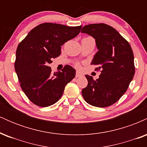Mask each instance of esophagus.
I'll return each mask as SVG.
<instances>
[{"instance_id": "obj_1", "label": "esophagus", "mask_w": 147, "mask_h": 147, "mask_svg": "<svg viewBox=\"0 0 147 147\" xmlns=\"http://www.w3.org/2000/svg\"><path fill=\"white\" fill-rule=\"evenodd\" d=\"M82 76V74H80V73H79V72H77V73H76V75H75V77H81Z\"/></svg>"}]
</instances>
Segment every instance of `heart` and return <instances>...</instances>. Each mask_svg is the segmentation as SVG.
I'll use <instances>...</instances> for the list:
<instances>
[{"instance_id":"heart-1","label":"heart","mask_w":147,"mask_h":147,"mask_svg":"<svg viewBox=\"0 0 147 147\" xmlns=\"http://www.w3.org/2000/svg\"><path fill=\"white\" fill-rule=\"evenodd\" d=\"M75 66H76V68H79V67H80V65H79V64L78 63H77L75 64Z\"/></svg>"}]
</instances>
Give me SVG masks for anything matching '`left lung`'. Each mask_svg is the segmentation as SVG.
I'll return each mask as SVG.
<instances>
[{"label":"left lung","instance_id":"1","mask_svg":"<svg viewBox=\"0 0 147 147\" xmlns=\"http://www.w3.org/2000/svg\"><path fill=\"white\" fill-rule=\"evenodd\" d=\"M81 32L95 39L98 51L91 65L102 73L94 80L86 75L88 86L82 89L85 101L96 107H107L117 102L125 93L135 74L131 47L115 29L104 23L85 25Z\"/></svg>","mask_w":147,"mask_h":147}]
</instances>
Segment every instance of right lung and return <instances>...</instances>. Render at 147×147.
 <instances>
[{
    "mask_svg": "<svg viewBox=\"0 0 147 147\" xmlns=\"http://www.w3.org/2000/svg\"><path fill=\"white\" fill-rule=\"evenodd\" d=\"M82 27L41 23L18 44L15 71L22 90L35 105L47 107L55 104L66 84L75 78V70L70 65L53 74L48 64L59 56L62 45L79 34Z\"/></svg>",
    "mask_w": 147,
    "mask_h": 147,
    "instance_id": "add662e5",
    "label": "right lung"
}]
</instances>
